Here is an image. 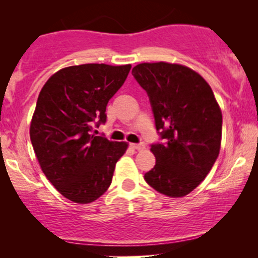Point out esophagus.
<instances>
[{
	"label": "esophagus",
	"mask_w": 258,
	"mask_h": 258,
	"mask_svg": "<svg viewBox=\"0 0 258 258\" xmlns=\"http://www.w3.org/2000/svg\"><path fill=\"white\" fill-rule=\"evenodd\" d=\"M132 148L133 149H135V150H144V147L143 144H136V143H133L132 144Z\"/></svg>",
	"instance_id": "1"
}]
</instances>
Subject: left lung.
<instances>
[{
	"label": "left lung",
	"instance_id": "obj_1",
	"mask_svg": "<svg viewBox=\"0 0 258 258\" xmlns=\"http://www.w3.org/2000/svg\"><path fill=\"white\" fill-rule=\"evenodd\" d=\"M133 75L149 96L163 144H153L156 164L148 184L169 197H183L206 178L218 157L222 111L206 80L177 63H140Z\"/></svg>",
	"mask_w": 258,
	"mask_h": 258
}]
</instances>
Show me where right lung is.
I'll list each match as a JSON object with an SVG mask.
<instances>
[{"label":"right lung","mask_w":258,"mask_h":258,"mask_svg":"<svg viewBox=\"0 0 258 258\" xmlns=\"http://www.w3.org/2000/svg\"><path fill=\"white\" fill-rule=\"evenodd\" d=\"M132 64L88 63L59 69L40 91L30 140L49 182L75 203L94 202L110 185L115 165L128 149L91 134L107 119L105 108Z\"/></svg>","instance_id":"1"}]
</instances>
